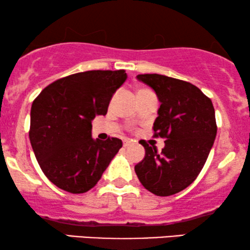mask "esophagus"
<instances>
[{
  "label": "esophagus",
  "mask_w": 250,
  "mask_h": 250,
  "mask_svg": "<svg viewBox=\"0 0 250 250\" xmlns=\"http://www.w3.org/2000/svg\"><path fill=\"white\" fill-rule=\"evenodd\" d=\"M123 145H124L125 148H127V146H129L135 145V141H134V140H131V139H124V141H123Z\"/></svg>",
  "instance_id": "1"
}]
</instances>
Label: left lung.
Wrapping results in <instances>:
<instances>
[{
  "mask_svg": "<svg viewBox=\"0 0 250 250\" xmlns=\"http://www.w3.org/2000/svg\"><path fill=\"white\" fill-rule=\"evenodd\" d=\"M158 98L155 136L165 138L162 152L141 141L146 155L134 169L140 182L156 196H172L190 186L206 163L216 138L211 100L188 82L158 74L138 75Z\"/></svg>",
  "mask_w": 250,
  "mask_h": 250,
  "instance_id": "obj_1",
  "label": "left lung"
}]
</instances>
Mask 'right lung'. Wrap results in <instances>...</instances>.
Segmentation results:
<instances>
[{
  "label": "right lung",
  "instance_id": "add662e5",
  "mask_svg": "<svg viewBox=\"0 0 250 250\" xmlns=\"http://www.w3.org/2000/svg\"><path fill=\"white\" fill-rule=\"evenodd\" d=\"M125 70H90L60 78L41 92L30 110L29 140L45 176L60 189H92L122 148V140L92 139L91 122L105 115Z\"/></svg>",
  "mask_w": 250,
  "mask_h": 250
}]
</instances>
